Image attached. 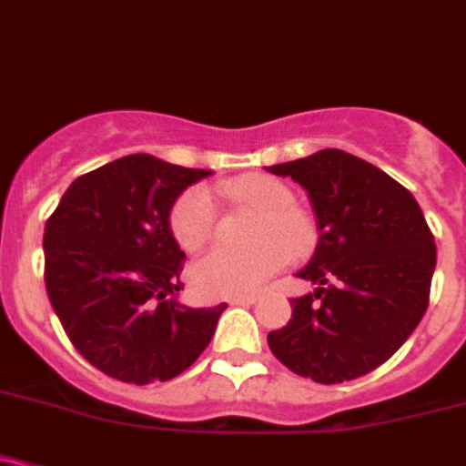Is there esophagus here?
<instances>
[{"mask_svg": "<svg viewBox=\"0 0 466 466\" xmlns=\"http://www.w3.org/2000/svg\"><path fill=\"white\" fill-rule=\"evenodd\" d=\"M257 301V295H246V297H234L229 299V306H252Z\"/></svg>", "mask_w": 466, "mask_h": 466, "instance_id": "esophagus-1", "label": "esophagus"}]
</instances>
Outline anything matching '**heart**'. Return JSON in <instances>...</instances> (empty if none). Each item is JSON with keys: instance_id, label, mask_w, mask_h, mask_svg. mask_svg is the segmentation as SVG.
Here are the masks:
<instances>
[{"instance_id": "1", "label": "heart", "mask_w": 466, "mask_h": 466, "mask_svg": "<svg viewBox=\"0 0 466 466\" xmlns=\"http://www.w3.org/2000/svg\"><path fill=\"white\" fill-rule=\"evenodd\" d=\"M217 194L261 212L249 249L214 248L192 266V281L209 299L246 297L257 292L290 257H308L319 241L317 220L295 205L288 183L268 174H249L217 185ZM218 208L203 185L187 187L174 200L169 228L183 249H200L217 232Z\"/></svg>"}]
</instances>
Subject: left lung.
I'll use <instances>...</instances> for the list:
<instances>
[{"instance_id":"obj_1","label":"left lung","mask_w":466,"mask_h":466,"mask_svg":"<svg viewBox=\"0 0 466 466\" xmlns=\"http://www.w3.org/2000/svg\"><path fill=\"white\" fill-rule=\"evenodd\" d=\"M310 196L319 243L297 277L292 319L268 344L292 373L341 384L384 364L429 306L435 243L418 200L375 165L341 149L266 167Z\"/></svg>"}]
</instances>
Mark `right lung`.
I'll list each match as a JSON object with an SVG mask.
<instances>
[{
	"label": "right lung",
	"instance_id": "add662e5",
	"mask_svg": "<svg viewBox=\"0 0 466 466\" xmlns=\"http://www.w3.org/2000/svg\"><path fill=\"white\" fill-rule=\"evenodd\" d=\"M212 171L131 154L80 176L44 228V281L89 364L129 384L167 381L208 349L225 303L187 308L174 200Z\"/></svg>",
	"mask_w": 466,
	"mask_h": 466
}]
</instances>
